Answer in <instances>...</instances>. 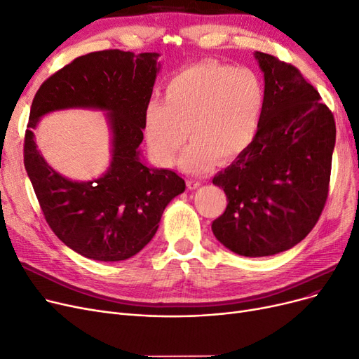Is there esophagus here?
I'll return each instance as SVG.
<instances>
[{"label": "esophagus", "mask_w": 359, "mask_h": 359, "mask_svg": "<svg viewBox=\"0 0 359 359\" xmlns=\"http://www.w3.org/2000/svg\"><path fill=\"white\" fill-rule=\"evenodd\" d=\"M200 181H197V180H193V178H189L187 180V187L190 189V190H196V189H198L200 187Z\"/></svg>", "instance_id": "34e87169"}]
</instances>
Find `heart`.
I'll return each instance as SVG.
<instances>
[{"label":"heart","mask_w":359,"mask_h":359,"mask_svg":"<svg viewBox=\"0 0 359 359\" xmlns=\"http://www.w3.org/2000/svg\"><path fill=\"white\" fill-rule=\"evenodd\" d=\"M266 107V85L256 70L218 62L187 67L165 88V102L144 110V135L156 165L169 168L189 137L180 165L198 174L215 159L233 162L255 141Z\"/></svg>","instance_id":"1"}]
</instances>
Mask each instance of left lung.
I'll return each instance as SVG.
<instances>
[{
	"label": "left lung",
	"instance_id": "left-lung-1",
	"mask_svg": "<svg viewBox=\"0 0 359 359\" xmlns=\"http://www.w3.org/2000/svg\"><path fill=\"white\" fill-rule=\"evenodd\" d=\"M266 107L252 146L212 182L228 205L212 222L231 252L259 257L289 250L317 224L336 144L333 113L300 72L261 51Z\"/></svg>",
	"mask_w": 359,
	"mask_h": 359
}]
</instances>
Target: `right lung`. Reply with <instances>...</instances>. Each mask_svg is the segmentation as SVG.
Masks as SVG:
<instances>
[{"label":"right lung","instance_id":"right-lung-1","mask_svg":"<svg viewBox=\"0 0 359 359\" xmlns=\"http://www.w3.org/2000/svg\"><path fill=\"white\" fill-rule=\"evenodd\" d=\"M159 53L104 50L78 57L41 85L25 135V168L46 221L67 248L88 259L125 261L154 237L162 213L185 190L170 169L141 161L144 110L161 70ZM67 108L107 111L112 159L105 174L72 182L36 149L33 130L42 116Z\"/></svg>","mask_w":359,"mask_h":359}]
</instances>
